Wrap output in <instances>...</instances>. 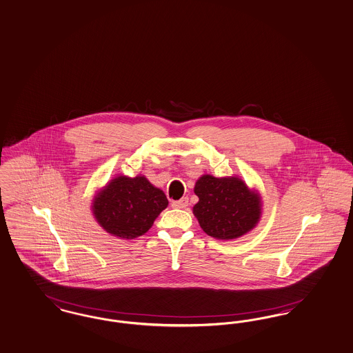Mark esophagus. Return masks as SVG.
Listing matches in <instances>:
<instances>
[{"mask_svg":"<svg viewBox=\"0 0 353 353\" xmlns=\"http://www.w3.org/2000/svg\"><path fill=\"white\" fill-rule=\"evenodd\" d=\"M188 205H189V199H188L186 196H183L180 201L172 202V207H173V208H186Z\"/></svg>","mask_w":353,"mask_h":353,"instance_id":"esophagus-1","label":"esophagus"}]
</instances>
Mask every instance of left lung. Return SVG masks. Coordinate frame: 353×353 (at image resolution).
Instances as JSON below:
<instances>
[{"mask_svg":"<svg viewBox=\"0 0 353 353\" xmlns=\"http://www.w3.org/2000/svg\"><path fill=\"white\" fill-rule=\"evenodd\" d=\"M199 201L193 214L201 228L218 240H233L252 231L261 218V196L239 177L202 176L194 186Z\"/></svg>","mask_w":353,"mask_h":353,"instance_id":"8db88e82","label":"left lung"}]
</instances>
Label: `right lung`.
<instances>
[{
	"label": "right lung",
	"instance_id": "obj_1",
	"mask_svg": "<svg viewBox=\"0 0 353 353\" xmlns=\"http://www.w3.org/2000/svg\"><path fill=\"white\" fill-rule=\"evenodd\" d=\"M168 199L145 176H117L97 193L92 214L103 230L112 236L132 240L145 234Z\"/></svg>",
	"mask_w": 353,
	"mask_h": 353
}]
</instances>
